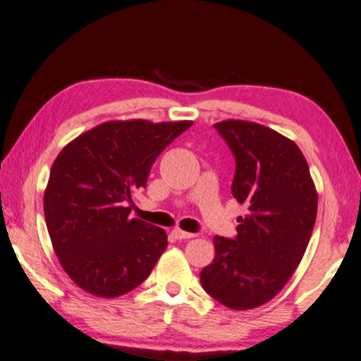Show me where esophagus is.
<instances>
[{
  "mask_svg": "<svg viewBox=\"0 0 361 361\" xmlns=\"http://www.w3.org/2000/svg\"><path fill=\"white\" fill-rule=\"evenodd\" d=\"M172 235H173V238H176V240H190V238H194V233L182 231V230H179V228H176V230L172 231Z\"/></svg>",
  "mask_w": 361,
  "mask_h": 361,
  "instance_id": "34e87169",
  "label": "esophagus"
}]
</instances>
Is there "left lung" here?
<instances>
[{
  "instance_id": "left-lung-1",
  "label": "left lung",
  "mask_w": 361,
  "mask_h": 361,
  "mask_svg": "<svg viewBox=\"0 0 361 361\" xmlns=\"http://www.w3.org/2000/svg\"><path fill=\"white\" fill-rule=\"evenodd\" d=\"M214 128L236 160L231 194L248 214L235 238L214 236L216 257L201 272L211 298L235 311L269 302L298 269L317 214V192L299 147L253 121L224 120Z\"/></svg>"
}]
</instances>
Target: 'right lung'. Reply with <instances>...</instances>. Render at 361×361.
<instances>
[{"label": "right lung", "instance_id": "right-lung-1", "mask_svg": "<svg viewBox=\"0 0 361 361\" xmlns=\"http://www.w3.org/2000/svg\"><path fill=\"white\" fill-rule=\"evenodd\" d=\"M192 121H106L72 140L50 169L44 213L62 269L82 290L118 298L150 275L167 248L162 228L131 218L155 159Z\"/></svg>", "mask_w": 361, "mask_h": 361}]
</instances>
